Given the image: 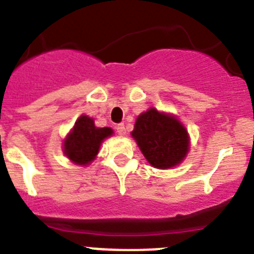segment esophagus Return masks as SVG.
<instances>
[{"mask_svg":"<svg viewBox=\"0 0 254 254\" xmlns=\"http://www.w3.org/2000/svg\"><path fill=\"white\" fill-rule=\"evenodd\" d=\"M116 131H118V134H119L120 136H125V134H127V130H125L124 124L118 125V127H116Z\"/></svg>","mask_w":254,"mask_h":254,"instance_id":"34e87169","label":"esophagus"}]
</instances>
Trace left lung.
I'll return each mask as SVG.
<instances>
[{
	"mask_svg": "<svg viewBox=\"0 0 254 254\" xmlns=\"http://www.w3.org/2000/svg\"><path fill=\"white\" fill-rule=\"evenodd\" d=\"M145 159L158 169L181 164L189 150V135L175 116L151 108L136 118L131 131Z\"/></svg>",
	"mask_w": 254,
	"mask_h": 254,
	"instance_id": "obj_1",
	"label": "left lung"
}]
</instances>
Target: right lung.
I'll return each instance as SVG.
<instances>
[{"instance_id":"1","label":"right lung","mask_w":254,"mask_h":254,"mask_svg":"<svg viewBox=\"0 0 254 254\" xmlns=\"http://www.w3.org/2000/svg\"><path fill=\"white\" fill-rule=\"evenodd\" d=\"M113 135L110 127H96L94 120L86 115H81L64 140V153L68 159L77 165H89L104 139Z\"/></svg>"}]
</instances>
